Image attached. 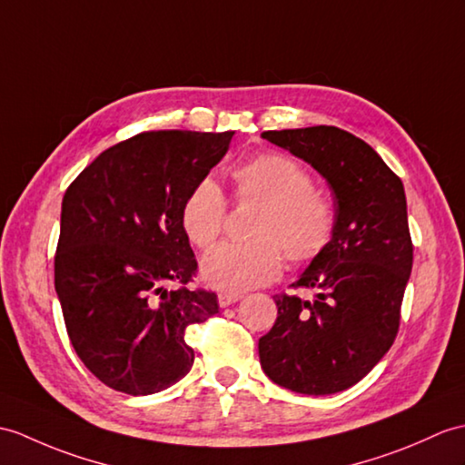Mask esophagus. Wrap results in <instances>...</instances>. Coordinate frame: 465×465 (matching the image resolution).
Instances as JSON below:
<instances>
[{
    "label": "esophagus",
    "mask_w": 465,
    "mask_h": 465,
    "mask_svg": "<svg viewBox=\"0 0 465 465\" xmlns=\"http://www.w3.org/2000/svg\"><path fill=\"white\" fill-rule=\"evenodd\" d=\"M240 299H242L240 293H225V291H222V293L218 295V303H220L222 309H225V307L237 303V301H240Z\"/></svg>",
    "instance_id": "obj_1"
}]
</instances>
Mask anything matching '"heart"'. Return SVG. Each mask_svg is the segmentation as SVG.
I'll return each mask as SVG.
<instances>
[{
  "label": "heart",
  "instance_id": "obj_1",
  "mask_svg": "<svg viewBox=\"0 0 465 465\" xmlns=\"http://www.w3.org/2000/svg\"><path fill=\"white\" fill-rule=\"evenodd\" d=\"M233 198L262 203L250 235L253 242L222 243L202 262V279L210 287L235 293L272 283L291 263L305 265L329 250L337 230L332 202L312 188L305 166L287 154L265 153L232 168ZM228 203L218 183L200 180L180 208V225L198 250H210L225 228Z\"/></svg>",
  "mask_w": 465,
  "mask_h": 465
}]
</instances>
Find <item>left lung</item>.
Returning <instances> with one entry per match:
<instances>
[{
    "instance_id": "8db88e82",
    "label": "left lung",
    "mask_w": 465,
    "mask_h": 465,
    "mask_svg": "<svg viewBox=\"0 0 465 465\" xmlns=\"http://www.w3.org/2000/svg\"><path fill=\"white\" fill-rule=\"evenodd\" d=\"M269 143L309 162L329 182L337 230L295 289L275 295L277 319L259 339V361L275 384L311 396L347 391L392 347L412 272L402 180L374 148L337 126L267 131Z\"/></svg>"
}]
</instances>
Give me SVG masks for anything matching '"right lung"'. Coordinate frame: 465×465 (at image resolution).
I'll return each mask as SVG.
<instances>
[{
    "instance_id": "right-lung-1",
    "label": "right lung",
    "mask_w": 465,
    "mask_h": 465,
    "mask_svg": "<svg viewBox=\"0 0 465 465\" xmlns=\"http://www.w3.org/2000/svg\"><path fill=\"white\" fill-rule=\"evenodd\" d=\"M232 136L140 133L96 156L64 192L55 253L64 327L86 369L118 392L154 394L183 379L193 364L186 329L218 312V295L186 287L198 262L180 208Z\"/></svg>"
}]
</instances>
